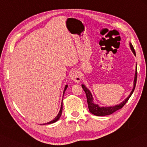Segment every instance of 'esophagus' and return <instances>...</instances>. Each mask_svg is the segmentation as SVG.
Listing matches in <instances>:
<instances>
[{
    "label": "esophagus",
    "instance_id": "34e87169",
    "mask_svg": "<svg viewBox=\"0 0 147 147\" xmlns=\"http://www.w3.org/2000/svg\"><path fill=\"white\" fill-rule=\"evenodd\" d=\"M70 78L74 82H76V83H79L81 80V74L79 73V71L78 70H77V69L73 70L71 72Z\"/></svg>",
    "mask_w": 147,
    "mask_h": 147
}]
</instances>
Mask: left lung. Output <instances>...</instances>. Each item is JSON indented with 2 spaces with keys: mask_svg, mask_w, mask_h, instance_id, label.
Here are the masks:
<instances>
[{
  "mask_svg": "<svg viewBox=\"0 0 147 147\" xmlns=\"http://www.w3.org/2000/svg\"><path fill=\"white\" fill-rule=\"evenodd\" d=\"M130 48L132 49L133 53H134L136 55V51L134 48L133 46L130 44ZM137 78H138V71L137 70L136 71V74H135V78H134V88L132 89V91L131 92L130 94L129 95L127 99H126L124 101H123L121 103L119 104V105H116V106L114 107H99L98 105H96L93 102V98H92V94L88 89L86 88V86L84 85H82V88L84 90V92H85L86 96V99H87V102H88V109L89 111L92 113V114L95 115H97V116H104V115H107L112 114L113 113L115 112L117 110L122 109L123 106L127 103L128 100L129 99L130 96H132V93L134 91L135 87L136 85V81H137Z\"/></svg>",
  "mask_w": 147,
  "mask_h": 147,
  "instance_id": "obj_1",
  "label": "left lung"
}]
</instances>
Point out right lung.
<instances>
[{"label":"right lung","mask_w":147,"mask_h":147,"mask_svg":"<svg viewBox=\"0 0 147 147\" xmlns=\"http://www.w3.org/2000/svg\"><path fill=\"white\" fill-rule=\"evenodd\" d=\"M67 87H68V86L66 85V86H65V88H64V92H65V90H66V88H67ZM62 111H63V101H62V105H61V110H60V111H59V112L58 115H57V116L55 117V119H53V120H52V121H51L50 122L46 123H45V124H42V125H48V124H51V123H53L56 122L57 121H58V119H59V118H60L61 115V114H62Z\"/></svg>","instance_id":"obj_1"}]
</instances>
